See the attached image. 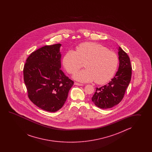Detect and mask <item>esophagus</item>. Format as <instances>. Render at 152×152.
<instances>
[{"instance_id":"1","label":"esophagus","mask_w":152,"mask_h":152,"mask_svg":"<svg viewBox=\"0 0 152 152\" xmlns=\"http://www.w3.org/2000/svg\"><path fill=\"white\" fill-rule=\"evenodd\" d=\"M75 85H77V86H83V84H80V83H78L77 82H75Z\"/></svg>"}]
</instances>
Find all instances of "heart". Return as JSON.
Instances as JSON below:
<instances>
[{"mask_svg":"<svg viewBox=\"0 0 152 152\" xmlns=\"http://www.w3.org/2000/svg\"><path fill=\"white\" fill-rule=\"evenodd\" d=\"M85 63V69L75 73L76 80L87 83L95 80L103 84L113 77L118 64V58L115 52L109 50L100 44L85 42L77 45L75 52L68 50L64 56L62 64L67 72L73 75Z\"/></svg>","mask_w":152,"mask_h":152,"instance_id":"obj_1","label":"heart"}]
</instances>
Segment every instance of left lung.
Masks as SVG:
<instances>
[{
  "mask_svg": "<svg viewBox=\"0 0 152 152\" xmlns=\"http://www.w3.org/2000/svg\"><path fill=\"white\" fill-rule=\"evenodd\" d=\"M118 50L119 67L115 76L106 85L96 87L92 97L94 103L101 109L116 105L122 100L132 77V66L128 54L120 47Z\"/></svg>",
  "mask_w": 152,
  "mask_h": 152,
  "instance_id": "1",
  "label": "left lung"
}]
</instances>
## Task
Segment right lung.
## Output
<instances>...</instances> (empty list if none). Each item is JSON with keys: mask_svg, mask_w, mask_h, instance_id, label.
<instances>
[{"mask_svg": "<svg viewBox=\"0 0 152 152\" xmlns=\"http://www.w3.org/2000/svg\"><path fill=\"white\" fill-rule=\"evenodd\" d=\"M61 46L60 43L45 45L32 52L23 68L30 100L49 112L63 107L74 84L61 69Z\"/></svg>", "mask_w": 152, "mask_h": 152, "instance_id": "add662e5", "label": "right lung"}]
</instances>
